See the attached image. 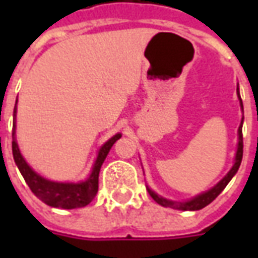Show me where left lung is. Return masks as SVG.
I'll return each mask as SVG.
<instances>
[{"label": "left lung", "mask_w": 258, "mask_h": 258, "mask_svg": "<svg viewBox=\"0 0 258 258\" xmlns=\"http://www.w3.org/2000/svg\"><path fill=\"white\" fill-rule=\"evenodd\" d=\"M236 92H238L239 96V102H240V107H242V110H243V103H242V99H240V95H239V87L236 88ZM242 124H243V118H242V121H240V125H239L238 128V151H236V156H235V163H233L232 168L229 170V173L224 177V178L216 185V186H213L211 189H209L207 192H203V194L198 195V196H195L194 199L186 200V202H173V200H168L164 199L162 196H159L157 194H155L153 190L149 189L148 188V192L151 195L152 198L155 202H157L160 206H164V207H171V209H175V210H200V209H203L207 205H210L213 200L216 199L218 195L221 194L224 188L227 186L228 182L232 179V177L235 174L238 173L239 166H240V163H242V157H243V135H242Z\"/></svg>", "instance_id": "8db88e82"}]
</instances>
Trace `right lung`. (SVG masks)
Instances as JSON below:
<instances>
[{
  "mask_svg": "<svg viewBox=\"0 0 258 258\" xmlns=\"http://www.w3.org/2000/svg\"><path fill=\"white\" fill-rule=\"evenodd\" d=\"M18 102V99H16ZM16 106L14 109V130H12V153L16 166L23 175L26 184L29 185L31 192L36 195L37 198L42 200L45 205L51 207H59V209H77L90 205L94 200L98 192V178L101 171L102 163L105 162L107 153L110 151L113 144L121 137V134L113 135L110 140L105 142L98 152V156L94 163V167L91 171L90 177L81 181L79 184L73 182H53L49 179H45L40 174H37L33 168L26 163L19 151V146L16 142Z\"/></svg>",
  "mask_w": 258,
  "mask_h": 258,
  "instance_id": "1",
  "label": "right lung"
}]
</instances>
